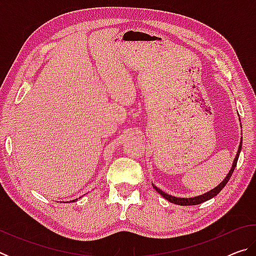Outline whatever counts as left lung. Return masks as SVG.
I'll return each instance as SVG.
<instances>
[{"mask_svg":"<svg viewBox=\"0 0 256 256\" xmlns=\"http://www.w3.org/2000/svg\"><path fill=\"white\" fill-rule=\"evenodd\" d=\"M242 150V140H240V146H238V150H237V154H236V157L235 159H234V162H232V166L230 168V170H229V172L227 174V176L224 177V180L220 183L216 188H212L211 190H209V192H206L204 194H202V196H194V198H175V196H170V194L164 193L162 192V190H159L158 188H156V186H154V188H156V190L162 196V198H166V200H168L172 203H175V204H178V206H196V204H200V203L204 202V201H208L210 200V198H214L216 194H218L220 190H222L224 186H226V184L228 183L229 178H230V176L232 175L234 172V170H235L236 167V164H237V160H238V157H240V152Z\"/></svg>","mask_w":256,"mask_h":256,"instance_id":"obj_1","label":"left lung"}]
</instances>
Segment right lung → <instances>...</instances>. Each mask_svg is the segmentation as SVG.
Listing matches in <instances>:
<instances>
[{"label": "right lung", "instance_id": "obj_1", "mask_svg": "<svg viewBox=\"0 0 256 256\" xmlns=\"http://www.w3.org/2000/svg\"><path fill=\"white\" fill-rule=\"evenodd\" d=\"M76 200H78V198H76ZM72 201H74V200H72Z\"/></svg>", "mask_w": 256, "mask_h": 256}]
</instances>
